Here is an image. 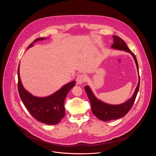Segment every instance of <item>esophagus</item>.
<instances>
[{
	"mask_svg": "<svg viewBox=\"0 0 156 156\" xmlns=\"http://www.w3.org/2000/svg\"><path fill=\"white\" fill-rule=\"evenodd\" d=\"M76 80V82L78 84H81L86 81V76L84 75L80 74L77 76Z\"/></svg>",
	"mask_w": 156,
	"mask_h": 156,
	"instance_id": "esophagus-1",
	"label": "esophagus"
}]
</instances>
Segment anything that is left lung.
<instances>
[{
    "label": "left lung",
    "instance_id": "8db88e82",
    "mask_svg": "<svg viewBox=\"0 0 156 156\" xmlns=\"http://www.w3.org/2000/svg\"><path fill=\"white\" fill-rule=\"evenodd\" d=\"M113 37L114 44L112 45V48L117 50L125 51L127 52L130 53L135 61L137 70L139 72L138 61L134 53L131 52V51L127 47L125 42L120 37L114 35ZM140 82V79L139 76L138 83L134 94H133L132 97L126 102L119 105L108 104L98 99L94 95L90 87L88 86H86L84 87V89L88 96V98L90 99L91 105V110L93 114L98 119L104 122H108L112 120H116L124 117L129 112V110L131 109L133 104L135 102L137 94L139 91Z\"/></svg>",
    "mask_w": 156,
    "mask_h": 156
}]
</instances>
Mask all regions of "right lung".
Returning <instances> with one entry per match:
<instances>
[{
    "instance_id": "add662e5",
    "label": "right lung",
    "mask_w": 156,
    "mask_h": 156,
    "mask_svg": "<svg viewBox=\"0 0 156 156\" xmlns=\"http://www.w3.org/2000/svg\"><path fill=\"white\" fill-rule=\"evenodd\" d=\"M46 38L39 37L35 39L28 49L32 47L34 42ZM18 69V90L20 98L30 114L37 121L47 125H56L64 117L65 111L64 101L69 91L75 85L73 81L62 86L58 91L53 94L45 97L33 96L25 90L22 85Z\"/></svg>"
}]
</instances>
